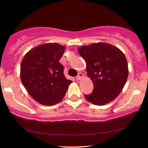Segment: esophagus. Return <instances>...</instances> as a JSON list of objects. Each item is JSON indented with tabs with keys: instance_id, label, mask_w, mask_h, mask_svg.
Segmentation results:
<instances>
[{
	"instance_id": "1",
	"label": "esophagus",
	"mask_w": 148,
	"mask_h": 148,
	"mask_svg": "<svg viewBox=\"0 0 148 148\" xmlns=\"http://www.w3.org/2000/svg\"><path fill=\"white\" fill-rule=\"evenodd\" d=\"M82 77H83V74L80 72V73H79L78 75H77V76H76V78L77 80H80L82 78Z\"/></svg>"
}]
</instances>
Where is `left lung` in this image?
I'll use <instances>...</instances> for the list:
<instances>
[{"instance_id":"obj_1","label":"left lung","mask_w":148,"mask_h":148,"mask_svg":"<svg viewBox=\"0 0 148 148\" xmlns=\"http://www.w3.org/2000/svg\"><path fill=\"white\" fill-rule=\"evenodd\" d=\"M78 52L86 62V71L93 83L89 95H84L87 101L96 105L109 103L123 89L129 70L123 53L107 43H94L82 46Z\"/></svg>"}]
</instances>
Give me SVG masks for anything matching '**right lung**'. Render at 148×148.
<instances>
[{"label":"right lung","mask_w":148,"mask_h":148,"mask_svg":"<svg viewBox=\"0 0 148 148\" xmlns=\"http://www.w3.org/2000/svg\"><path fill=\"white\" fill-rule=\"evenodd\" d=\"M64 49V46L57 43L42 44L27 52L22 60V84L40 104L52 106L58 103L72 82L65 77L64 66L59 62Z\"/></svg>","instance_id":"add662e5"}]
</instances>
